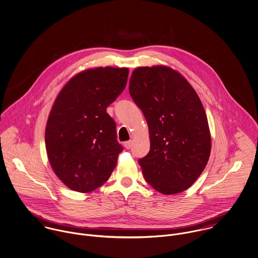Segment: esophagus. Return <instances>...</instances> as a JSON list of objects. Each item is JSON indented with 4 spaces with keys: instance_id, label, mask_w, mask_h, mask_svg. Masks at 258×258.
I'll use <instances>...</instances> for the list:
<instances>
[{
    "instance_id": "34e87169",
    "label": "esophagus",
    "mask_w": 258,
    "mask_h": 258,
    "mask_svg": "<svg viewBox=\"0 0 258 258\" xmlns=\"http://www.w3.org/2000/svg\"><path fill=\"white\" fill-rule=\"evenodd\" d=\"M123 145H124V147H125L126 149H131V147L133 146V142H132V141L125 142V143H123Z\"/></svg>"
}]
</instances>
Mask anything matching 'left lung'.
<instances>
[{"label": "left lung", "mask_w": 258, "mask_h": 258, "mask_svg": "<svg viewBox=\"0 0 258 258\" xmlns=\"http://www.w3.org/2000/svg\"><path fill=\"white\" fill-rule=\"evenodd\" d=\"M128 89L149 128V152L139 159L144 179L165 195L187 190L211 152L208 119L197 93L165 66L136 69Z\"/></svg>", "instance_id": "obj_1"}]
</instances>
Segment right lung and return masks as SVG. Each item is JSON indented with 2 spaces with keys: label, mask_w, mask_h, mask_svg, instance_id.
Listing matches in <instances>:
<instances>
[{
  "label": "right lung",
  "mask_w": 258,
  "mask_h": 258,
  "mask_svg": "<svg viewBox=\"0 0 258 258\" xmlns=\"http://www.w3.org/2000/svg\"><path fill=\"white\" fill-rule=\"evenodd\" d=\"M127 68L99 67L73 77L59 93L45 128L52 169L70 189L88 193L114 171L123 147L107 108L124 90Z\"/></svg>",
  "instance_id": "add662e5"
}]
</instances>
